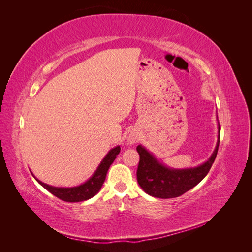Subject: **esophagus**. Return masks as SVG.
I'll return each instance as SVG.
<instances>
[{
  "label": "esophagus",
  "instance_id": "esophagus-1",
  "mask_svg": "<svg viewBox=\"0 0 252 252\" xmlns=\"http://www.w3.org/2000/svg\"><path fill=\"white\" fill-rule=\"evenodd\" d=\"M136 140H137V138H136L135 136H130V137H129V142H130V144H133V143H134Z\"/></svg>",
  "mask_w": 252,
  "mask_h": 252
}]
</instances>
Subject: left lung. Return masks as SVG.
I'll list each match as a JSON object with an SVG mask.
<instances>
[{
    "instance_id": "1",
    "label": "left lung",
    "mask_w": 252,
    "mask_h": 252,
    "mask_svg": "<svg viewBox=\"0 0 252 252\" xmlns=\"http://www.w3.org/2000/svg\"><path fill=\"white\" fill-rule=\"evenodd\" d=\"M221 127L219 125V133ZM219 144L220 134L218 136L217 146L211 157L205 163L189 169H170L165 167L145 147L138 145L136 151L140 154V162L136 171L137 183L144 191L153 197L167 199L183 195L199 183L210 171L217 157Z\"/></svg>"
}]
</instances>
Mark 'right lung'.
Segmentation results:
<instances>
[{
	"label": "right lung",
	"mask_w": 252,
	"mask_h": 252,
	"mask_svg": "<svg viewBox=\"0 0 252 252\" xmlns=\"http://www.w3.org/2000/svg\"><path fill=\"white\" fill-rule=\"evenodd\" d=\"M119 153H120V146H117L115 148L110 149L108 154L105 156V158L101 160V162L99 163L98 168L96 169L94 174L91 176L85 183L79 186L55 187V186L47 185L43 183V182H41L40 180H37L36 178L34 179L39 182V183L43 186L45 189H47L50 192H52L53 195L56 196L57 198H60V199L63 201L79 202V201L88 200L90 198H92L93 196L97 194L99 189H101V186H103L106 179L107 171H108L111 163L115 161V159Z\"/></svg>",
	"instance_id": "1"
}]
</instances>
